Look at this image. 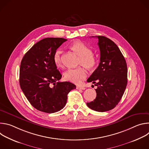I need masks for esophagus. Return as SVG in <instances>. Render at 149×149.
Instances as JSON below:
<instances>
[{"mask_svg": "<svg viewBox=\"0 0 149 149\" xmlns=\"http://www.w3.org/2000/svg\"><path fill=\"white\" fill-rule=\"evenodd\" d=\"M77 90H84L86 89V88H84L83 87H81V86H77Z\"/></svg>", "mask_w": 149, "mask_h": 149, "instance_id": "34e87169", "label": "esophagus"}]
</instances>
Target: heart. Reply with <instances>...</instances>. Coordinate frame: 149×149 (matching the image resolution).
Masks as SVG:
<instances>
[{"mask_svg": "<svg viewBox=\"0 0 149 149\" xmlns=\"http://www.w3.org/2000/svg\"><path fill=\"white\" fill-rule=\"evenodd\" d=\"M70 47L80 56L79 61V65H82L89 70H91L95 67L97 64V58L92 52L90 47L81 41L73 42L71 44ZM62 51L61 49H57L53 55L54 62L57 67L62 66ZM86 77L87 71L82 67L70 68L64 72V77L67 81L77 84H79Z\"/></svg>", "mask_w": 149, "mask_h": 149, "instance_id": "1", "label": "heart"}]
</instances>
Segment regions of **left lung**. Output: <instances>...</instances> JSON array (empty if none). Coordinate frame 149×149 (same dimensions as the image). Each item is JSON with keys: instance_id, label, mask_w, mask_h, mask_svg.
I'll return each instance as SVG.
<instances>
[{"instance_id": "1", "label": "left lung", "mask_w": 149, "mask_h": 149, "mask_svg": "<svg viewBox=\"0 0 149 149\" xmlns=\"http://www.w3.org/2000/svg\"><path fill=\"white\" fill-rule=\"evenodd\" d=\"M94 37V36H92ZM100 62L87 79L95 84V99L87 105L99 112L113 109L121 99L127 84V67L124 56L114 42L103 36H97Z\"/></svg>"}]
</instances>
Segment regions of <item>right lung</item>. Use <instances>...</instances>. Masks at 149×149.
<instances>
[{
    "mask_svg": "<svg viewBox=\"0 0 149 149\" xmlns=\"http://www.w3.org/2000/svg\"><path fill=\"white\" fill-rule=\"evenodd\" d=\"M67 39L47 38L36 43L20 63L19 84L36 110L54 113L65 107L69 92L76 88L70 82H60L62 75L53 60L54 52Z\"/></svg>",
    "mask_w": 149,
    "mask_h": 149,
    "instance_id": "add662e5",
    "label": "right lung"
}]
</instances>
